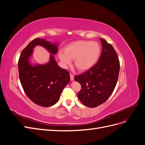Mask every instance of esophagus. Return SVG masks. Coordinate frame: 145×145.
<instances>
[{
    "instance_id": "1",
    "label": "esophagus",
    "mask_w": 145,
    "mask_h": 145,
    "mask_svg": "<svg viewBox=\"0 0 145 145\" xmlns=\"http://www.w3.org/2000/svg\"><path fill=\"white\" fill-rule=\"evenodd\" d=\"M74 75L72 74H70V80H71V81H73L74 80Z\"/></svg>"
}]
</instances>
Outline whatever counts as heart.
I'll use <instances>...</instances> for the list:
<instances>
[{
	"mask_svg": "<svg viewBox=\"0 0 145 145\" xmlns=\"http://www.w3.org/2000/svg\"><path fill=\"white\" fill-rule=\"evenodd\" d=\"M101 53L98 42L77 41L65 48L64 52H60L59 58L64 66L70 65L74 59V65L80 71L89 69L97 63Z\"/></svg>",
	"mask_w": 145,
	"mask_h": 145,
	"instance_id": "obj_1",
	"label": "heart"
}]
</instances>
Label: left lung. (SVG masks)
<instances>
[{"mask_svg": "<svg viewBox=\"0 0 145 145\" xmlns=\"http://www.w3.org/2000/svg\"><path fill=\"white\" fill-rule=\"evenodd\" d=\"M102 51L95 65L74 80L80 83L78 98L85 106L95 108L102 104L111 95L116 86L120 62L112 46L100 38Z\"/></svg>", "mask_w": 145, "mask_h": 145, "instance_id": "1", "label": "left lung"}]
</instances>
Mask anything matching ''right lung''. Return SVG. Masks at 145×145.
<instances>
[{
	"instance_id": "add662e5",
	"label": "right lung",
	"mask_w": 145,
	"mask_h": 145,
	"mask_svg": "<svg viewBox=\"0 0 145 145\" xmlns=\"http://www.w3.org/2000/svg\"><path fill=\"white\" fill-rule=\"evenodd\" d=\"M39 45L51 54L49 62L43 65L30 62L33 50ZM59 43L36 38L22 51L18 62L19 78L28 98L39 106L49 107L56 104L64 88L70 81L67 70L60 68L54 57Z\"/></svg>"
}]
</instances>
